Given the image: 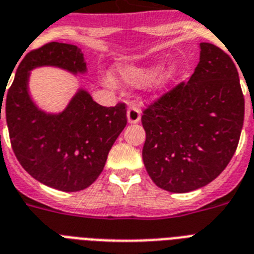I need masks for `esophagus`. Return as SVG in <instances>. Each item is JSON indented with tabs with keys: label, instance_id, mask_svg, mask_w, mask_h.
<instances>
[{
	"label": "esophagus",
	"instance_id": "obj_1",
	"mask_svg": "<svg viewBox=\"0 0 254 254\" xmlns=\"http://www.w3.org/2000/svg\"><path fill=\"white\" fill-rule=\"evenodd\" d=\"M127 123L129 124H137L141 120V111H139L138 107L135 105H131V107L127 108Z\"/></svg>",
	"mask_w": 254,
	"mask_h": 254
}]
</instances>
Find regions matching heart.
<instances>
[{
	"label": "heart",
	"mask_w": 254,
	"mask_h": 254,
	"mask_svg": "<svg viewBox=\"0 0 254 254\" xmlns=\"http://www.w3.org/2000/svg\"><path fill=\"white\" fill-rule=\"evenodd\" d=\"M159 70H161V65L159 64L119 65L117 67V77L125 84L134 85V87L147 84L154 78L155 80H152L153 81L151 82V85L155 89H162L177 77L178 67L177 65H171L169 68L163 69L161 73L159 72ZM157 73L159 74L158 75H156Z\"/></svg>",
	"instance_id": "obj_1"
}]
</instances>
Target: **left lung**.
Segmentation results:
<instances>
[{"label":"left lung","instance_id":"1","mask_svg":"<svg viewBox=\"0 0 254 254\" xmlns=\"http://www.w3.org/2000/svg\"><path fill=\"white\" fill-rule=\"evenodd\" d=\"M244 105L232 58L212 43H200L190 80L143 111L142 159L151 181L185 193L219 177L236 151Z\"/></svg>","mask_w":254,"mask_h":254}]
</instances>
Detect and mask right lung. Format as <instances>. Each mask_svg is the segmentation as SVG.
Returning a JSON list of instances; mask_svg holds the SVG:
<instances>
[{
    "mask_svg": "<svg viewBox=\"0 0 254 254\" xmlns=\"http://www.w3.org/2000/svg\"><path fill=\"white\" fill-rule=\"evenodd\" d=\"M43 65L73 75L87 72L84 55L75 45L50 42L27 53L6 92L3 115L10 142L21 166L34 179L65 192L80 191L103 171L108 153L127 127V105L103 107L85 89H79L64 111L46 113L29 93L30 71Z\"/></svg>",
    "mask_w": 254,
    "mask_h": 254,
    "instance_id": "add662e5",
    "label": "right lung"
}]
</instances>
